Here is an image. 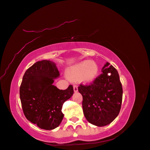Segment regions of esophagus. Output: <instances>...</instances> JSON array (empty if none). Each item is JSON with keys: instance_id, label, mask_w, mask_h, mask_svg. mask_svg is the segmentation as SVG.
<instances>
[{"instance_id": "obj_1", "label": "esophagus", "mask_w": 150, "mask_h": 150, "mask_svg": "<svg viewBox=\"0 0 150 150\" xmlns=\"http://www.w3.org/2000/svg\"><path fill=\"white\" fill-rule=\"evenodd\" d=\"M73 87H74V92H77V91H78V86L76 85V84H74Z\"/></svg>"}]
</instances>
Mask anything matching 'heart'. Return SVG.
<instances>
[{"instance_id": "1", "label": "heart", "mask_w": 150, "mask_h": 150, "mask_svg": "<svg viewBox=\"0 0 150 150\" xmlns=\"http://www.w3.org/2000/svg\"><path fill=\"white\" fill-rule=\"evenodd\" d=\"M99 68L94 61H84L71 66L68 70L67 74L70 79H78L84 83H88L95 79Z\"/></svg>"}]
</instances>
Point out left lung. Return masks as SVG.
Here are the masks:
<instances>
[{"label": "left lung", "instance_id": "1", "mask_svg": "<svg viewBox=\"0 0 150 150\" xmlns=\"http://www.w3.org/2000/svg\"><path fill=\"white\" fill-rule=\"evenodd\" d=\"M101 72L92 83L79 86L84 116L97 127L109 125L118 116L122 100V86L116 69L107 62Z\"/></svg>", "mask_w": 150, "mask_h": 150}]
</instances>
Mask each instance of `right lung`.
Wrapping results in <instances>:
<instances>
[{
    "instance_id": "add662e5",
    "label": "right lung",
    "mask_w": 150,
    "mask_h": 150,
    "mask_svg": "<svg viewBox=\"0 0 150 150\" xmlns=\"http://www.w3.org/2000/svg\"><path fill=\"white\" fill-rule=\"evenodd\" d=\"M59 76L55 64L49 60L36 62L23 76L19 95L23 114L42 129L52 130L60 125L64 118L63 104L74 93L72 85L66 90L53 85Z\"/></svg>"
}]
</instances>
